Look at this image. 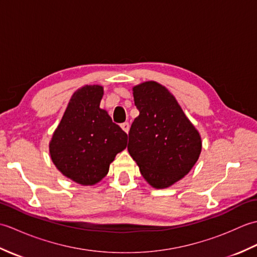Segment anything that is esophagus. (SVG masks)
Here are the masks:
<instances>
[{"label": "esophagus", "instance_id": "esophagus-1", "mask_svg": "<svg viewBox=\"0 0 257 257\" xmlns=\"http://www.w3.org/2000/svg\"><path fill=\"white\" fill-rule=\"evenodd\" d=\"M120 127H121V129L123 130V132H124L125 134H128V133H129L130 125H129V123H128V122H123V123H121V124H120Z\"/></svg>", "mask_w": 257, "mask_h": 257}]
</instances>
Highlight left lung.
Wrapping results in <instances>:
<instances>
[{
	"mask_svg": "<svg viewBox=\"0 0 257 257\" xmlns=\"http://www.w3.org/2000/svg\"><path fill=\"white\" fill-rule=\"evenodd\" d=\"M139 116L129 132V155L155 189L180 181L198 161L201 136L168 88L154 80L133 87Z\"/></svg>",
	"mask_w": 257,
	"mask_h": 257,
	"instance_id": "left-lung-1",
	"label": "left lung"
}]
</instances>
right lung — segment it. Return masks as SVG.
I'll use <instances>...</instances> for the list:
<instances>
[{"mask_svg": "<svg viewBox=\"0 0 257 257\" xmlns=\"http://www.w3.org/2000/svg\"><path fill=\"white\" fill-rule=\"evenodd\" d=\"M103 88L85 85L72 95L50 141V155L64 177L81 185H94L107 176L128 136L101 109Z\"/></svg>", "mask_w": 257, "mask_h": 257, "instance_id": "add662e5", "label": "right lung"}]
</instances>
